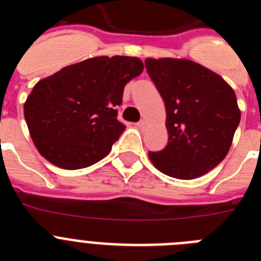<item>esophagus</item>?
Wrapping results in <instances>:
<instances>
[{
    "instance_id": "esophagus-1",
    "label": "esophagus",
    "mask_w": 261,
    "mask_h": 261,
    "mask_svg": "<svg viewBox=\"0 0 261 261\" xmlns=\"http://www.w3.org/2000/svg\"><path fill=\"white\" fill-rule=\"evenodd\" d=\"M136 125H137V128H140V129H145L146 128V121H144V120H142V121L137 123Z\"/></svg>"
}]
</instances>
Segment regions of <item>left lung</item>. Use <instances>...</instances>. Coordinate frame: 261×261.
<instances>
[{"instance_id": "obj_1", "label": "left lung", "mask_w": 261, "mask_h": 261, "mask_svg": "<svg viewBox=\"0 0 261 261\" xmlns=\"http://www.w3.org/2000/svg\"><path fill=\"white\" fill-rule=\"evenodd\" d=\"M166 106L168 142L149 151L151 163L168 176L190 180L202 176L227 155L241 110L234 90L214 71L186 59H146Z\"/></svg>"}]
</instances>
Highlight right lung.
<instances>
[{"instance_id": "obj_1", "label": "right lung", "mask_w": 261, "mask_h": 261, "mask_svg": "<svg viewBox=\"0 0 261 261\" xmlns=\"http://www.w3.org/2000/svg\"><path fill=\"white\" fill-rule=\"evenodd\" d=\"M142 70L137 57L100 56L39 81L24 103V119L39 153L65 170L105 158L125 129L116 119L124 87Z\"/></svg>"}]
</instances>
